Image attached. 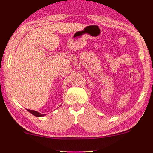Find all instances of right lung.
<instances>
[{
	"label": "right lung",
	"instance_id": "obj_1",
	"mask_svg": "<svg viewBox=\"0 0 153 153\" xmlns=\"http://www.w3.org/2000/svg\"><path fill=\"white\" fill-rule=\"evenodd\" d=\"M26 110L28 111V112H30V114H32L33 115H34V116H36V117H42V116H45V115H46V114H40V113H39V112L36 111H33V110L27 109V108H26Z\"/></svg>",
	"mask_w": 153,
	"mask_h": 153
}]
</instances>
